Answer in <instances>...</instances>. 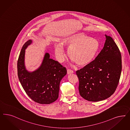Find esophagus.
<instances>
[{
    "mask_svg": "<svg viewBox=\"0 0 130 130\" xmlns=\"http://www.w3.org/2000/svg\"><path fill=\"white\" fill-rule=\"evenodd\" d=\"M67 74H72L74 73V71L73 70H72L70 69H68L67 70Z\"/></svg>",
    "mask_w": 130,
    "mask_h": 130,
    "instance_id": "obj_1",
    "label": "esophagus"
}]
</instances>
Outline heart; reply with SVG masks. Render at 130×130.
Segmentation results:
<instances>
[{"label":"heart","instance_id":"1","mask_svg":"<svg viewBox=\"0 0 130 130\" xmlns=\"http://www.w3.org/2000/svg\"><path fill=\"white\" fill-rule=\"evenodd\" d=\"M99 42L95 38L88 37L82 33H74L63 38L60 44L55 46V53L59 61L66 56L63 47L68 48L69 58L77 64L83 66L90 63L99 48Z\"/></svg>","mask_w":130,"mask_h":130}]
</instances>
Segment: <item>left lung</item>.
Returning <instances> with one entry per match:
<instances>
[{
    "mask_svg": "<svg viewBox=\"0 0 130 130\" xmlns=\"http://www.w3.org/2000/svg\"><path fill=\"white\" fill-rule=\"evenodd\" d=\"M105 36L104 46L95 59L76 71L80 95L90 101H103L111 96L121 76V52L113 39Z\"/></svg>",
    "mask_w": 130,
    "mask_h": 130,
    "instance_id": "left-lung-1",
    "label": "left lung"
}]
</instances>
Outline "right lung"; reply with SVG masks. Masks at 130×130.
<instances>
[{
  "mask_svg": "<svg viewBox=\"0 0 130 130\" xmlns=\"http://www.w3.org/2000/svg\"><path fill=\"white\" fill-rule=\"evenodd\" d=\"M32 42L29 40L21 49L18 63V75L26 94L34 101L42 104H49L57 100L61 80L67 73L66 68L58 61L50 58L46 53L40 67L29 72L24 64L25 49Z\"/></svg>",
  "mask_w": 130,
  "mask_h": 130,
  "instance_id": "add662e5",
  "label": "right lung"
}]
</instances>
